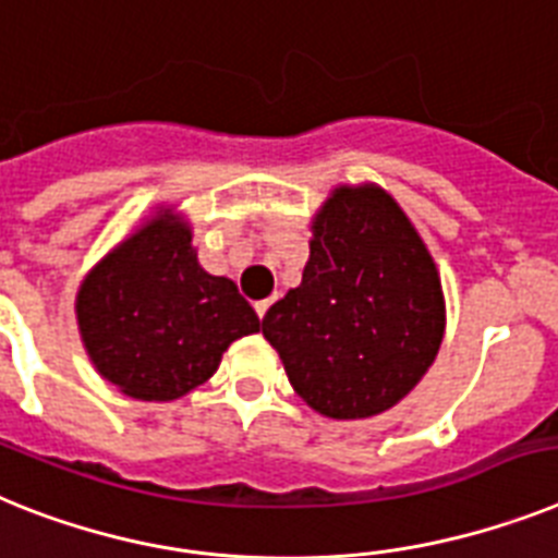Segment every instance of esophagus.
<instances>
[{"mask_svg":"<svg viewBox=\"0 0 558 558\" xmlns=\"http://www.w3.org/2000/svg\"><path fill=\"white\" fill-rule=\"evenodd\" d=\"M271 303H275V298H266V301H257L255 303V312H257V317H260V320H264V317H266V312H269Z\"/></svg>","mask_w":558,"mask_h":558,"instance_id":"1","label":"esophagus"}]
</instances>
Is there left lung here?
<instances>
[{
  "instance_id": "obj_1",
  "label": "left lung",
  "mask_w": 558,
  "mask_h": 558,
  "mask_svg": "<svg viewBox=\"0 0 558 558\" xmlns=\"http://www.w3.org/2000/svg\"><path fill=\"white\" fill-rule=\"evenodd\" d=\"M298 289L260 329L315 411L363 420L423 380L446 331L437 266L395 201L340 186L315 218Z\"/></svg>"
}]
</instances>
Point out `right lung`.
<instances>
[{"instance_id": "1", "label": "right lung", "mask_w": 558, "mask_h": 558, "mask_svg": "<svg viewBox=\"0 0 558 558\" xmlns=\"http://www.w3.org/2000/svg\"><path fill=\"white\" fill-rule=\"evenodd\" d=\"M190 229L158 218L84 278L76 315L98 374L128 397L167 402L207 383L232 340L257 331L229 278L204 271Z\"/></svg>"}]
</instances>
